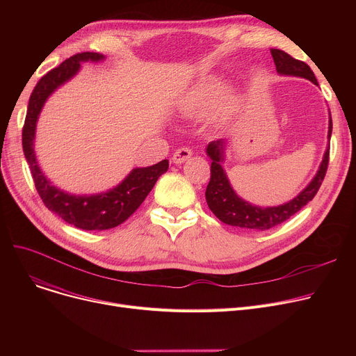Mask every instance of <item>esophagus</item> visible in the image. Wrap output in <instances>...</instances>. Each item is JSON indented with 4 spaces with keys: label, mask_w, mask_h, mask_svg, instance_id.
Instances as JSON below:
<instances>
[{
    "label": "esophagus",
    "mask_w": 356,
    "mask_h": 356,
    "mask_svg": "<svg viewBox=\"0 0 356 356\" xmlns=\"http://www.w3.org/2000/svg\"><path fill=\"white\" fill-rule=\"evenodd\" d=\"M191 156H192V149L188 148V147H181V148L176 149L173 157H172V160H173L175 164H181L183 161L188 160Z\"/></svg>",
    "instance_id": "obj_1"
}]
</instances>
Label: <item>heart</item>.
<instances>
[{
	"instance_id": "1",
	"label": "heart",
	"mask_w": 356,
	"mask_h": 356,
	"mask_svg": "<svg viewBox=\"0 0 356 356\" xmlns=\"http://www.w3.org/2000/svg\"><path fill=\"white\" fill-rule=\"evenodd\" d=\"M227 95V85L219 79H211L197 85L184 102L186 114L203 118L213 112Z\"/></svg>"
}]
</instances>
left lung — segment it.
Here are the masks:
<instances>
[{
    "instance_id": "8db88e82",
    "label": "left lung",
    "mask_w": 356,
    "mask_h": 356,
    "mask_svg": "<svg viewBox=\"0 0 356 356\" xmlns=\"http://www.w3.org/2000/svg\"><path fill=\"white\" fill-rule=\"evenodd\" d=\"M271 56L275 63V69L280 74H291V76L306 78L317 85L313 70L305 62L291 58L289 53L280 49H271ZM330 136L332 118H329V140ZM223 149H225V141L223 140L212 141L208 144L207 148V153L212 160L211 180L207 188V193H204L208 207L213 212V215L223 223L254 231H266L273 227H277L294 213H297L302 208H305L316 196L317 191H319L322 186L329 164V148H326V153L323 156L319 170H317L314 179L310 181V184L303 192L298 193L293 200L284 204H280V207L261 208L242 200L231 188L229 180L220 165V161L223 160Z\"/></svg>"
}]
</instances>
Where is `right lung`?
Listing matches in <instances>:
<instances>
[{
    "mask_svg": "<svg viewBox=\"0 0 356 356\" xmlns=\"http://www.w3.org/2000/svg\"><path fill=\"white\" fill-rule=\"evenodd\" d=\"M102 59L104 56L99 53L83 51L72 56L58 67L47 72L31 92L23 127V152L31 170L37 193L42 197L44 207L70 225L85 231H104L121 225L140 208L147 195L154 188L157 179L168 168L167 160L149 167L134 168L117 188L92 196H73L65 193L54 188L42 173L34 154V134L37 118L46 99L54 89H58L78 73L81 62H99Z\"/></svg>",
    "mask_w": 356,
    "mask_h": 356,
    "instance_id": "1",
    "label": "right lung"
}]
</instances>
